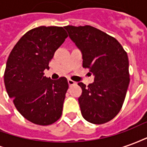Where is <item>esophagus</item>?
Wrapping results in <instances>:
<instances>
[{
    "label": "esophagus",
    "instance_id": "esophagus-1",
    "mask_svg": "<svg viewBox=\"0 0 147 147\" xmlns=\"http://www.w3.org/2000/svg\"><path fill=\"white\" fill-rule=\"evenodd\" d=\"M67 82H68V84L70 85V86H71V85H74V84H76V82L75 81H73L72 80H71V79H69V80H67Z\"/></svg>",
    "mask_w": 147,
    "mask_h": 147
}]
</instances>
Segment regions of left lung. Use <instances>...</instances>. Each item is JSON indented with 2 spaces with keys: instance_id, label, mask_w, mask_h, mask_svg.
<instances>
[{
  "instance_id": "left-lung-1",
  "label": "left lung",
  "mask_w": 147,
  "mask_h": 147,
  "mask_svg": "<svg viewBox=\"0 0 147 147\" xmlns=\"http://www.w3.org/2000/svg\"><path fill=\"white\" fill-rule=\"evenodd\" d=\"M70 38L83 55V67L89 68L94 82L79 83L81 113L90 123L102 124L119 113L129 85L127 54L113 37L91 26H66Z\"/></svg>"
}]
</instances>
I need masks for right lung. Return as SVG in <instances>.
<instances>
[{"mask_svg": "<svg viewBox=\"0 0 147 147\" xmlns=\"http://www.w3.org/2000/svg\"><path fill=\"white\" fill-rule=\"evenodd\" d=\"M67 34L61 27H41L27 31L8 56L4 81L20 113L32 123L49 125L60 119L68 83L44 76L55 51Z\"/></svg>", "mask_w": 147, "mask_h": 147, "instance_id": "add662e5", "label": "right lung"}]
</instances>
